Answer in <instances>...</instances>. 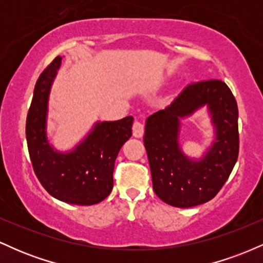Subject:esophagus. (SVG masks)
Segmentation results:
<instances>
[{"label": "esophagus", "mask_w": 263, "mask_h": 263, "mask_svg": "<svg viewBox=\"0 0 263 263\" xmlns=\"http://www.w3.org/2000/svg\"><path fill=\"white\" fill-rule=\"evenodd\" d=\"M132 134H134L135 137L141 138L144 134V126L143 123H141L140 121H135L134 126H132Z\"/></svg>", "instance_id": "34e87169"}]
</instances>
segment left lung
<instances>
[{
	"label": "left lung",
	"mask_w": 263,
	"mask_h": 263,
	"mask_svg": "<svg viewBox=\"0 0 263 263\" xmlns=\"http://www.w3.org/2000/svg\"><path fill=\"white\" fill-rule=\"evenodd\" d=\"M201 107L208 108L216 137L203 157L192 159L180 147V120ZM237 119L236 100L221 80L190 84L170 106L147 117L143 142L157 197L177 208L215 197L237 161Z\"/></svg>",
	"instance_id": "8db88e82"
}]
</instances>
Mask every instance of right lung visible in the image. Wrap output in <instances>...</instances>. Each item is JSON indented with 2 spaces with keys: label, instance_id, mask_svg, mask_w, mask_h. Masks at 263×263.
<instances>
[{
  "label": "right lung",
  "instance_id": "obj_1",
  "mask_svg": "<svg viewBox=\"0 0 263 263\" xmlns=\"http://www.w3.org/2000/svg\"><path fill=\"white\" fill-rule=\"evenodd\" d=\"M62 59L57 57L34 86L26 122L29 157L35 176L52 197L74 205L98 204L112 190L115 161L132 136L134 117L98 121L71 151L54 148L47 136L48 106Z\"/></svg>",
  "mask_w": 263,
  "mask_h": 263
}]
</instances>
